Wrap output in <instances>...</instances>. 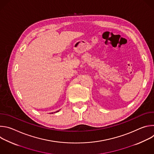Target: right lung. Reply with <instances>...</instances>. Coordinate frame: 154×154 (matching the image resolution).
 I'll list each match as a JSON object with an SVG mask.
<instances>
[{"label":"right lung","mask_w":154,"mask_h":154,"mask_svg":"<svg viewBox=\"0 0 154 154\" xmlns=\"http://www.w3.org/2000/svg\"><path fill=\"white\" fill-rule=\"evenodd\" d=\"M58 112V111H57V112Z\"/></svg>","instance_id":"add662e5"}]
</instances>
